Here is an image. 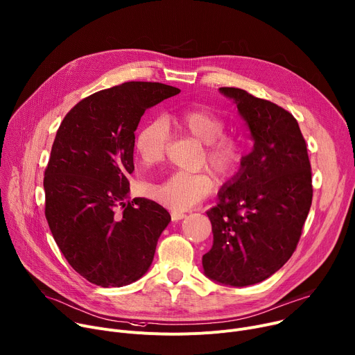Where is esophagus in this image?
I'll return each instance as SVG.
<instances>
[{
    "mask_svg": "<svg viewBox=\"0 0 355 355\" xmlns=\"http://www.w3.org/2000/svg\"><path fill=\"white\" fill-rule=\"evenodd\" d=\"M187 215L184 214V212H181V211H173L171 212V218H173V220H181V219H184Z\"/></svg>",
    "mask_w": 355,
    "mask_h": 355,
    "instance_id": "1",
    "label": "esophagus"
}]
</instances>
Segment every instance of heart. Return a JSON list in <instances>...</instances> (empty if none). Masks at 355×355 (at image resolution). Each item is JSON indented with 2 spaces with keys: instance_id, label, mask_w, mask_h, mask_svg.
I'll list each match as a JSON object with an SVG mask.
<instances>
[{
  "instance_id": "1",
  "label": "heart",
  "mask_w": 355,
  "mask_h": 355,
  "mask_svg": "<svg viewBox=\"0 0 355 355\" xmlns=\"http://www.w3.org/2000/svg\"><path fill=\"white\" fill-rule=\"evenodd\" d=\"M164 121L204 144L200 166L208 167L218 181H230L238 174L248 155V141L238 133L223 132L227 119L220 113L196 106L171 113ZM165 123L155 119L144 124L136 135L135 147L144 166L161 163L167 154L168 128ZM212 188L214 180L208 173H174L158 184H148L146 194L170 209L184 211L205 200Z\"/></svg>"
}]
</instances>
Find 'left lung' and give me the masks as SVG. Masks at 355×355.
<instances>
[{
  "mask_svg": "<svg viewBox=\"0 0 355 355\" xmlns=\"http://www.w3.org/2000/svg\"><path fill=\"white\" fill-rule=\"evenodd\" d=\"M248 123L253 151L207 211L214 245L205 275L235 287L277 272L297 248L313 198L311 166L297 120L243 89L219 87Z\"/></svg>",
  "mask_w": 355,
  "mask_h": 355,
  "instance_id": "8db88e82",
  "label": "left lung"
}]
</instances>
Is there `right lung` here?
<instances>
[{
	"mask_svg": "<svg viewBox=\"0 0 355 355\" xmlns=\"http://www.w3.org/2000/svg\"><path fill=\"white\" fill-rule=\"evenodd\" d=\"M178 93L158 82H125L82 99L58 128L44 177L45 216L69 265L93 284L140 279L171 220L151 200H128L127 177L141 116Z\"/></svg>",
	"mask_w": 355,
	"mask_h": 355,
	"instance_id": "right-lung-1",
	"label": "right lung"
}]
</instances>
